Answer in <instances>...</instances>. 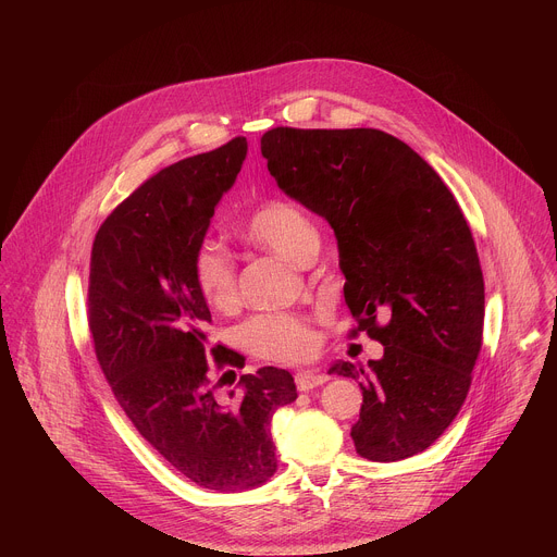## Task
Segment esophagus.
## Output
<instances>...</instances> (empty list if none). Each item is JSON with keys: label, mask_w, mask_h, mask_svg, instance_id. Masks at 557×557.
I'll list each match as a JSON object with an SVG mask.
<instances>
[{"label": "esophagus", "mask_w": 557, "mask_h": 557, "mask_svg": "<svg viewBox=\"0 0 557 557\" xmlns=\"http://www.w3.org/2000/svg\"><path fill=\"white\" fill-rule=\"evenodd\" d=\"M329 381V374H322V372H314V370H299L295 374V383L301 392H308L317 385H324Z\"/></svg>", "instance_id": "esophagus-1"}]
</instances>
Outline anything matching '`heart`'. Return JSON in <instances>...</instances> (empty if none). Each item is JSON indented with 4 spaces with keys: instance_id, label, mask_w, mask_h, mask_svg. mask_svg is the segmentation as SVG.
I'll use <instances>...</instances> for the list:
<instances>
[{
    "instance_id": "b5f03b06",
    "label": "heart",
    "mask_w": 557,
    "mask_h": 557,
    "mask_svg": "<svg viewBox=\"0 0 557 557\" xmlns=\"http://www.w3.org/2000/svg\"><path fill=\"white\" fill-rule=\"evenodd\" d=\"M240 235L295 264H301L320 247V233L310 215L288 200H269L258 207L240 224ZM194 277L209 306L226 310L237 301L235 262L220 243L205 240L196 249ZM243 342L253 355L271 361H299L314 350L310 322L288 312L253 317L243 326Z\"/></svg>"
}]
</instances>
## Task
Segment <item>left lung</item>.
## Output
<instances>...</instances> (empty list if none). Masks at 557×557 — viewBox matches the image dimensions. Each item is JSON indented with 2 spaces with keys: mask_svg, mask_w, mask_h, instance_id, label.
Masks as SVG:
<instances>
[{
  "mask_svg": "<svg viewBox=\"0 0 557 557\" xmlns=\"http://www.w3.org/2000/svg\"><path fill=\"white\" fill-rule=\"evenodd\" d=\"M262 156L277 187L333 226L357 331L383 344L368 368L331 366L363 394L357 454L428 449L462 408L483 346L485 282L458 202L410 145L372 127H275Z\"/></svg>",
  "mask_w": 557,
  "mask_h": 557,
  "instance_id": "8db88e82",
  "label": "left lung"
}]
</instances>
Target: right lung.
Listing matches in <instances>:
<instances>
[{
	"mask_svg": "<svg viewBox=\"0 0 557 557\" xmlns=\"http://www.w3.org/2000/svg\"><path fill=\"white\" fill-rule=\"evenodd\" d=\"M247 158V138L185 158L145 181L101 224L90 262L95 352L138 434L202 490L247 492L277 469L273 414L297 399L288 370L260 368L220 399L209 381V306L194 277L220 198ZM218 368L245 363L224 346Z\"/></svg>",
	"mask_w": 557,
	"mask_h": 557,
	"instance_id": "1",
	"label": "right lung"
}]
</instances>
